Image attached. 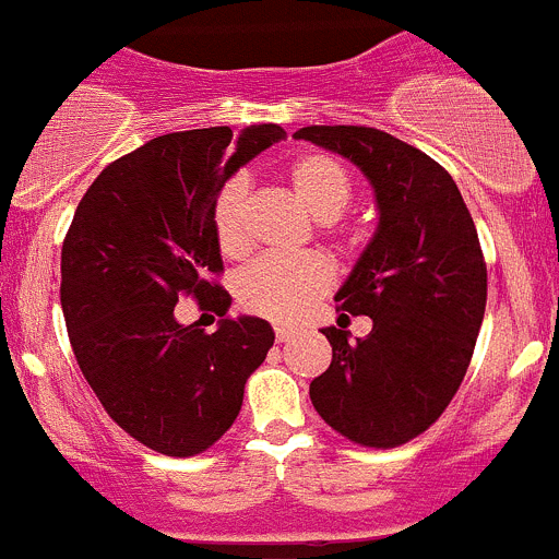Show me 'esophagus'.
I'll use <instances>...</instances> for the list:
<instances>
[{"instance_id": "obj_1", "label": "esophagus", "mask_w": 559, "mask_h": 559, "mask_svg": "<svg viewBox=\"0 0 559 559\" xmlns=\"http://www.w3.org/2000/svg\"><path fill=\"white\" fill-rule=\"evenodd\" d=\"M295 334H298V331L289 329V325H278V329H275V340L278 342H289Z\"/></svg>"}]
</instances>
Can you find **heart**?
Segmentation results:
<instances>
[{"instance_id":"obj_1","label":"heart","mask_w":559,"mask_h":559,"mask_svg":"<svg viewBox=\"0 0 559 559\" xmlns=\"http://www.w3.org/2000/svg\"><path fill=\"white\" fill-rule=\"evenodd\" d=\"M292 192L306 205L311 217L329 225L336 239L345 236L336 230L334 219L354 200V178L336 155L309 150L284 167ZM248 180L230 178L214 200V236L225 255L236 259L248 250ZM334 284V267L320 253L300 255H261L236 278V298L242 309L275 323H298L309 314Z\"/></svg>"}]
</instances>
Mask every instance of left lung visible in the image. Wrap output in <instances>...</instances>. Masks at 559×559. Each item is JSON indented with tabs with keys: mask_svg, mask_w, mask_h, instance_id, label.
Wrapping results in <instances>:
<instances>
[{
	"mask_svg": "<svg viewBox=\"0 0 559 559\" xmlns=\"http://www.w3.org/2000/svg\"><path fill=\"white\" fill-rule=\"evenodd\" d=\"M295 139L354 160L379 205V228L334 298L373 331L350 342L342 325L323 329L331 365L311 381V404L350 442L395 449L445 412L474 356L487 304L474 217L435 158L384 130L311 124Z\"/></svg>",
	"mask_w": 559,
	"mask_h": 559,
	"instance_id": "left-lung-1",
	"label": "left lung"
}]
</instances>
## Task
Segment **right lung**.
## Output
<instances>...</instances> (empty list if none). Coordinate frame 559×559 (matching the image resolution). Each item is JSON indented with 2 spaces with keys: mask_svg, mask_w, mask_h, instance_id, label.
Segmentation results:
<instances>
[{
  "mask_svg": "<svg viewBox=\"0 0 559 559\" xmlns=\"http://www.w3.org/2000/svg\"><path fill=\"white\" fill-rule=\"evenodd\" d=\"M278 124L158 135L99 173L60 253V306L85 381L114 420L167 456L211 449L242 409L273 348L261 317L230 320L214 200L225 180L284 139ZM194 294L224 320L205 335L174 304Z\"/></svg>",
  "mask_w": 559,
  "mask_h": 559,
  "instance_id": "add662e5",
  "label": "right lung"
}]
</instances>
